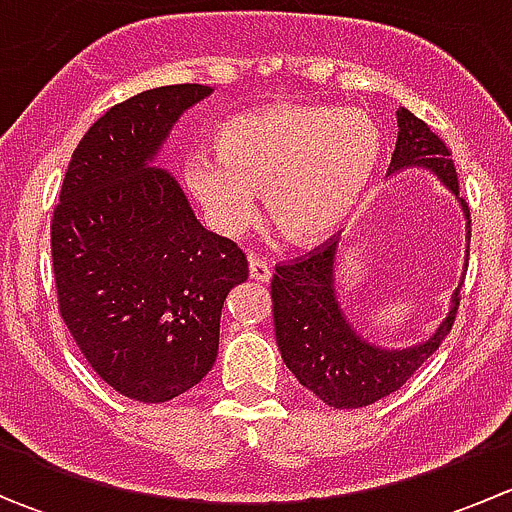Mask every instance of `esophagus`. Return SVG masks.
Segmentation results:
<instances>
[{"mask_svg": "<svg viewBox=\"0 0 512 512\" xmlns=\"http://www.w3.org/2000/svg\"><path fill=\"white\" fill-rule=\"evenodd\" d=\"M250 277L255 282H260V285H267L272 277L270 265L265 260H260V257H250Z\"/></svg>", "mask_w": 512, "mask_h": 512, "instance_id": "34e87169", "label": "esophagus"}]
</instances>
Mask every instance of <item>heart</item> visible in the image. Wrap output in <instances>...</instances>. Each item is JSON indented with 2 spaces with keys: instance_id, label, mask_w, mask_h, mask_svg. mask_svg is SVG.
<instances>
[{
  "instance_id": "obj_1",
  "label": "heart",
  "mask_w": 512,
  "mask_h": 512,
  "mask_svg": "<svg viewBox=\"0 0 512 512\" xmlns=\"http://www.w3.org/2000/svg\"><path fill=\"white\" fill-rule=\"evenodd\" d=\"M379 156V128L356 108L267 106L223 123L218 153L193 151L183 175L225 235L257 218V188L267 185V210L285 235L317 242L352 215Z\"/></svg>"
}]
</instances>
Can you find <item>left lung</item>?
<instances>
[{"label": "left lung", "mask_w": 512, "mask_h": 512, "mask_svg": "<svg viewBox=\"0 0 512 512\" xmlns=\"http://www.w3.org/2000/svg\"><path fill=\"white\" fill-rule=\"evenodd\" d=\"M399 138L389 163V175L404 168H426L458 198V175L446 143L409 108L396 111ZM466 235L471 242V210L463 198ZM342 240L319 245L307 257L275 267L272 314L277 347L287 369L304 389L334 409H361L399 391L428 359L456 322L461 282L451 294V309L436 332L416 347L384 349L361 337L349 324L337 299V260ZM468 265V260H466Z\"/></svg>", "instance_id": "8db88e82"}]
</instances>
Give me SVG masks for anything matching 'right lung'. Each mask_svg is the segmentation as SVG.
Instances as JSON below:
<instances>
[{
  "label": "right lung",
  "instance_id": "1",
  "mask_svg": "<svg viewBox=\"0 0 512 512\" xmlns=\"http://www.w3.org/2000/svg\"><path fill=\"white\" fill-rule=\"evenodd\" d=\"M210 94L160 86L108 108L76 146L51 220L61 319L91 369L143 404L175 399L213 369L225 297L250 272L153 165L173 123Z\"/></svg>",
  "mask_w": 512,
  "mask_h": 512
}]
</instances>
